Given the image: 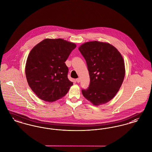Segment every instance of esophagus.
I'll list each match as a JSON object with an SVG mask.
<instances>
[{
	"label": "esophagus",
	"instance_id": "34e87169",
	"mask_svg": "<svg viewBox=\"0 0 152 152\" xmlns=\"http://www.w3.org/2000/svg\"><path fill=\"white\" fill-rule=\"evenodd\" d=\"M76 81L77 83H80V78H78V79H76Z\"/></svg>",
	"mask_w": 152,
	"mask_h": 152
}]
</instances>
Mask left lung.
I'll return each instance as SVG.
<instances>
[{
    "label": "left lung",
    "instance_id": "8db88e82",
    "mask_svg": "<svg viewBox=\"0 0 152 152\" xmlns=\"http://www.w3.org/2000/svg\"><path fill=\"white\" fill-rule=\"evenodd\" d=\"M87 63L90 84L82 94L94 105L112 100L121 86L125 76L123 57L115 47L97 41L82 44L79 48Z\"/></svg>",
    "mask_w": 152,
    "mask_h": 152
}]
</instances>
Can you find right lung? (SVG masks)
<instances>
[{
	"instance_id": "1",
	"label": "right lung",
	"mask_w": 152,
	"mask_h": 152,
	"mask_svg": "<svg viewBox=\"0 0 152 152\" xmlns=\"http://www.w3.org/2000/svg\"><path fill=\"white\" fill-rule=\"evenodd\" d=\"M76 47L61 39H46L31 51L26 65L29 87L44 101L53 102L63 97L73 85L68 78L65 61Z\"/></svg>"
}]
</instances>
